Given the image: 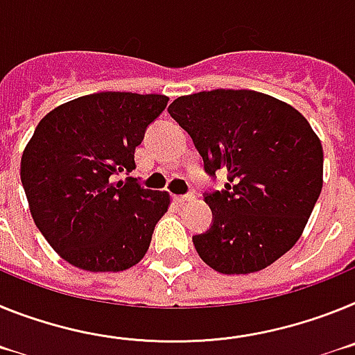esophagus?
<instances>
[{"mask_svg":"<svg viewBox=\"0 0 355 355\" xmlns=\"http://www.w3.org/2000/svg\"><path fill=\"white\" fill-rule=\"evenodd\" d=\"M193 200H195V195H175V202L177 203L193 202Z\"/></svg>","mask_w":355,"mask_h":355,"instance_id":"esophagus-1","label":"esophagus"}]
</instances>
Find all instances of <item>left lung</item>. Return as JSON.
Segmentation results:
<instances>
[{
  "label": "left lung",
  "mask_w": 355,
  "mask_h": 355,
  "mask_svg": "<svg viewBox=\"0 0 355 355\" xmlns=\"http://www.w3.org/2000/svg\"><path fill=\"white\" fill-rule=\"evenodd\" d=\"M168 110L191 135L205 171L227 173L225 189L205 195L211 229L193 236L203 263L245 275L291 250L323 186L322 143L309 121L291 105L248 89L180 96Z\"/></svg>",
  "instance_id": "8db88e82"
}]
</instances>
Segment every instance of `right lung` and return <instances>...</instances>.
Returning <instances> with one entry per match:
<instances>
[{
    "mask_svg": "<svg viewBox=\"0 0 355 355\" xmlns=\"http://www.w3.org/2000/svg\"><path fill=\"white\" fill-rule=\"evenodd\" d=\"M169 98L96 92L58 105L21 157V182L37 229L64 261L85 271H123L150 248L168 191L132 177L135 146Z\"/></svg>",
    "mask_w": 355,
    "mask_h": 355,
    "instance_id": "1",
    "label": "right lung"
}]
</instances>
